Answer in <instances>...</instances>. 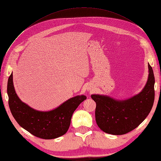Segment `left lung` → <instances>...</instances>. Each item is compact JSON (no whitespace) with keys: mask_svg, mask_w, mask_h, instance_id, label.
<instances>
[{"mask_svg":"<svg viewBox=\"0 0 161 161\" xmlns=\"http://www.w3.org/2000/svg\"><path fill=\"white\" fill-rule=\"evenodd\" d=\"M148 79L139 94L118 101L109 97L92 95L96 103L95 120L104 132L113 135L127 134L142 122L152 109L154 100V76L148 64Z\"/></svg>","mask_w":161,"mask_h":161,"instance_id":"obj_1","label":"left lung"}]
</instances>
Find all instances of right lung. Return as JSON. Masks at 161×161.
<instances>
[{"label":"right lung","instance_id":"add662e5","mask_svg":"<svg viewBox=\"0 0 161 161\" xmlns=\"http://www.w3.org/2000/svg\"><path fill=\"white\" fill-rule=\"evenodd\" d=\"M7 94L9 108L19 125L36 137L46 140L56 138L66 133L73 113L86 99L85 95H78L52 111H36L19 99L14 89L13 73L8 80Z\"/></svg>","mask_w":161,"mask_h":161}]
</instances>
